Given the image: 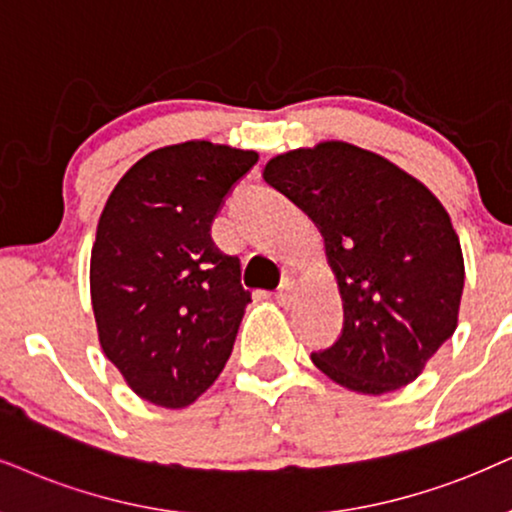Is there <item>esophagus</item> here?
Masks as SVG:
<instances>
[{
  "mask_svg": "<svg viewBox=\"0 0 512 512\" xmlns=\"http://www.w3.org/2000/svg\"><path fill=\"white\" fill-rule=\"evenodd\" d=\"M295 295H297V281L295 278L286 276L276 290V302L281 304V307H288V304L295 300Z\"/></svg>",
  "mask_w": 512,
  "mask_h": 512,
  "instance_id": "34e87169",
  "label": "esophagus"
}]
</instances>
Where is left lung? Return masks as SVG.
Masks as SVG:
<instances>
[{
	"mask_svg": "<svg viewBox=\"0 0 512 512\" xmlns=\"http://www.w3.org/2000/svg\"><path fill=\"white\" fill-rule=\"evenodd\" d=\"M264 179L321 229L345 309L312 361L333 383L385 394L413 383L458 326L465 267L449 212L423 181L347 141L274 155Z\"/></svg>",
	"mask_w": 512,
	"mask_h": 512,
	"instance_id": "1",
	"label": "left lung"
}]
</instances>
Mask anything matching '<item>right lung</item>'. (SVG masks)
Segmentation results:
<instances>
[{"label": "right lung", "mask_w": 512, "mask_h": 512, "mask_svg": "<svg viewBox=\"0 0 512 512\" xmlns=\"http://www.w3.org/2000/svg\"><path fill=\"white\" fill-rule=\"evenodd\" d=\"M255 151L212 141L155 148L106 200L89 262L103 354L134 394L184 409L224 371L252 302L241 260L210 236Z\"/></svg>", "instance_id": "obj_1"}]
</instances>
